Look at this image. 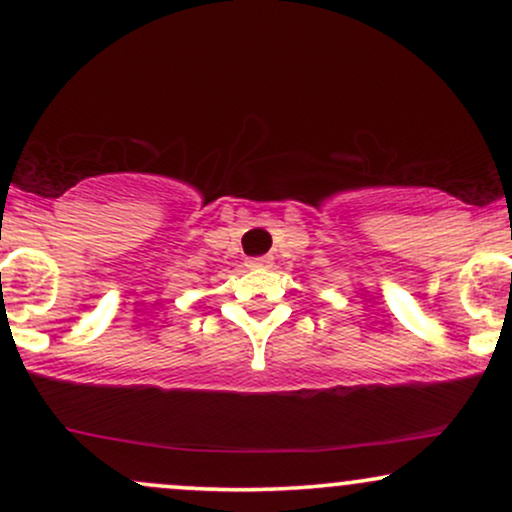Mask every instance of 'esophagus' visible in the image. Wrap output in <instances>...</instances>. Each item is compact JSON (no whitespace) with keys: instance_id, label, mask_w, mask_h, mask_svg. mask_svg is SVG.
I'll list each match as a JSON object with an SVG mask.
<instances>
[{"instance_id":"34e87169","label":"esophagus","mask_w":512,"mask_h":512,"mask_svg":"<svg viewBox=\"0 0 512 512\" xmlns=\"http://www.w3.org/2000/svg\"><path fill=\"white\" fill-rule=\"evenodd\" d=\"M249 266H251V268H266V266H271V256L249 258Z\"/></svg>"}]
</instances>
